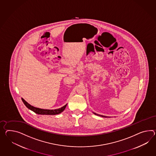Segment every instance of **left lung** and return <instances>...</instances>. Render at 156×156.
Here are the masks:
<instances>
[{"label":"left lung","mask_w":156,"mask_h":156,"mask_svg":"<svg viewBox=\"0 0 156 156\" xmlns=\"http://www.w3.org/2000/svg\"><path fill=\"white\" fill-rule=\"evenodd\" d=\"M94 114H96V115H99V116H101V117H107L106 116H104V115H99V114H97L95 113H94Z\"/></svg>","instance_id":"8db88e82"}]
</instances>
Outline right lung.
Listing matches in <instances>:
<instances>
[{
	"label": "right lung",
	"mask_w": 156,
	"mask_h": 156,
	"mask_svg": "<svg viewBox=\"0 0 156 156\" xmlns=\"http://www.w3.org/2000/svg\"><path fill=\"white\" fill-rule=\"evenodd\" d=\"M22 101H23L25 105L27 106L28 109L30 110H32L35 113L38 114H41V115H56V114H60L61 112H62L64 110L67 104H66L61 108L57 109H54V110H50V109H40L38 108H35L34 106L31 105L29 103H27V101L22 98Z\"/></svg>",
	"instance_id": "add662e5"
}]
</instances>
